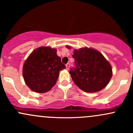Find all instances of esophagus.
<instances>
[{
	"label": "esophagus",
	"mask_w": 133,
	"mask_h": 133,
	"mask_svg": "<svg viewBox=\"0 0 133 133\" xmlns=\"http://www.w3.org/2000/svg\"><path fill=\"white\" fill-rule=\"evenodd\" d=\"M65 67H66V69H67V70H68V69H69V63H68V64H67L66 65H65Z\"/></svg>",
	"instance_id": "34e87169"
}]
</instances>
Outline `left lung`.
Instances as JSON below:
<instances>
[{
  "instance_id": "obj_1",
  "label": "left lung",
  "mask_w": 133,
  "mask_h": 133,
  "mask_svg": "<svg viewBox=\"0 0 133 133\" xmlns=\"http://www.w3.org/2000/svg\"><path fill=\"white\" fill-rule=\"evenodd\" d=\"M72 56L75 60V68H71L69 73L80 89L95 92L108 85L112 77V68L102 53L92 48H84L74 49Z\"/></svg>"
}]
</instances>
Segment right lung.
Returning a JSON list of instances; mask_svg holds the SVG:
<instances>
[{
    "label": "right lung",
    "instance_id": "right-lung-1",
    "mask_svg": "<svg viewBox=\"0 0 133 133\" xmlns=\"http://www.w3.org/2000/svg\"><path fill=\"white\" fill-rule=\"evenodd\" d=\"M57 49L41 47L32 52L23 65L22 74L26 85L33 91L45 92L55 85L59 72L65 69Z\"/></svg>",
    "mask_w": 133,
    "mask_h": 133
}]
</instances>
